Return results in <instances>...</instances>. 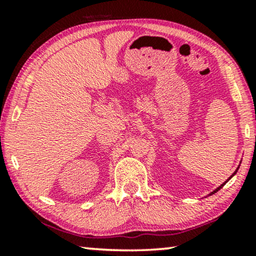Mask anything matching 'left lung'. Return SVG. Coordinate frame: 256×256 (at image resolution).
<instances>
[{"mask_svg": "<svg viewBox=\"0 0 256 256\" xmlns=\"http://www.w3.org/2000/svg\"><path fill=\"white\" fill-rule=\"evenodd\" d=\"M238 169H239V168H238ZM238 169H236V171H234V174H232V176H230V178H228V180H226V182H225V183H222V185H220V186H219V188H216V190H214V191H213V192H211V194H210V196H211V194H216V192H218V191H219V190H220V188H222V186H224V185H225V184H226V183H227V182H228V180H230V178H232V177H233V176H234V174H236V171H238Z\"/></svg>", "mask_w": 256, "mask_h": 256, "instance_id": "obj_1", "label": "left lung"}]
</instances>
